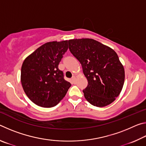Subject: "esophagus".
<instances>
[{
	"mask_svg": "<svg viewBox=\"0 0 146 146\" xmlns=\"http://www.w3.org/2000/svg\"><path fill=\"white\" fill-rule=\"evenodd\" d=\"M75 80H76V78H75V76H72V78H71V81H72V82H75Z\"/></svg>",
	"mask_w": 146,
	"mask_h": 146,
	"instance_id": "1",
	"label": "esophagus"
}]
</instances>
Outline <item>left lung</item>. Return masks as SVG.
I'll return each mask as SVG.
<instances>
[{"mask_svg":"<svg viewBox=\"0 0 146 146\" xmlns=\"http://www.w3.org/2000/svg\"><path fill=\"white\" fill-rule=\"evenodd\" d=\"M68 44L88 81L83 90L86 99L97 107L111 104L120 95L125 79L124 68L117 53L91 38L71 39Z\"/></svg>","mask_w":146,"mask_h":146,"instance_id":"1","label":"left lung"}]
</instances>
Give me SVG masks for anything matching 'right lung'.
Here are the masks:
<instances>
[{"mask_svg": "<svg viewBox=\"0 0 146 146\" xmlns=\"http://www.w3.org/2000/svg\"><path fill=\"white\" fill-rule=\"evenodd\" d=\"M68 49V40L49 42L24 60L22 86L28 97L37 106L51 108L57 105L71 86L58 68Z\"/></svg>", "mask_w": 146, "mask_h": 146, "instance_id": "obj_1", "label": "right lung"}]
</instances>
